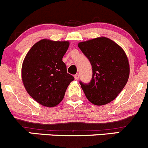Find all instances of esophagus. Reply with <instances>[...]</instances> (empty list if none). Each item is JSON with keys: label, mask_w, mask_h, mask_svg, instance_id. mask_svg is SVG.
<instances>
[{"label": "esophagus", "mask_w": 148, "mask_h": 148, "mask_svg": "<svg viewBox=\"0 0 148 148\" xmlns=\"http://www.w3.org/2000/svg\"><path fill=\"white\" fill-rule=\"evenodd\" d=\"M74 77H75V79L76 80H78V79H79V75H78V74H76V75H75Z\"/></svg>", "instance_id": "34e87169"}]
</instances>
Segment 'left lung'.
<instances>
[{
    "label": "left lung",
    "mask_w": 148,
    "mask_h": 148,
    "mask_svg": "<svg viewBox=\"0 0 148 148\" xmlns=\"http://www.w3.org/2000/svg\"><path fill=\"white\" fill-rule=\"evenodd\" d=\"M78 47L89 60L93 70L90 82H80L88 100L102 106L114 100L127 84L130 64L124 49L104 36L80 42Z\"/></svg>",
    "instance_id": "8db88e82"
}]
</instances>
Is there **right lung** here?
<instances>
[{
  "mask_svg": "<svg viewBox=\"0 0 148 148\" xmlns=\"http://www.w3.org/2000/svg\"><path fill=\"white\" fill-rule=\"evenodd\" d=\"M69 45L68 41L42 39L32 46L23 61L21 78L25 89L42 106L59 104L74 80L62 62Z\"/></svg>",
  "mask_w": 148,
  "mask_h": 148,
  "instance_id": "add662e5",
  "label": "right lung"
}]
</instances>
